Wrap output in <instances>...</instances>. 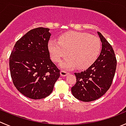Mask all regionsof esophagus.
<instances>
[{
	"label": "esophagus",
	"mask_w": 126,
	"mask_h": 126,
	"mask_svg": "<svg viewBox=\"0 0 126 126\" xmlns=\"http://www.w3.org/2000/svg\"><path fill=\"white\" fill-rule=\"evenodd\" d=\"M68 74H69V73H68V72L62 70V71H60V74H61V76H66L68 75Z\"/></svg>",
	"instance_id": "1"
}]
</instances>
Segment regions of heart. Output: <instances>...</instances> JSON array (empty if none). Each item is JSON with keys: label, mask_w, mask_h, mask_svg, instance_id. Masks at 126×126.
<instances>
[{"label": "heart", "mask_w": 126, "mask_h": 126, "mask_svg": "<svg viewBox=\"0 0 126 126\" xmlns=\"http://www.w3.org/2000/svg\"><path fill=\"white\" fill-rule=\"evenodd\" d=\"M48 51L52 60L60 62L66 57H69L60 64L65 69H85L90 66L97 59L101 48L99 39L86 32H69L61 36L58 41L50 40Z\"/></svg>", "instance_id": "b5f03b06"}]
</instances>
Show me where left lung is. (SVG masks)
<instances>
[{"label": "left lung", "instance_id": "obj_1", "mask_svg": "<svg viewBox=\"0 0 126 126\" xmlns=\"http://www.w3.org/2000/svg\"><path fill=\"white\" fill-rule=\"evenodd\" d=\"M97 34L102 46L99 57L86 70L74 73L76 83L71 92L82 102H92L103 96L110 87L115 74L117 62L114 50L103 35Z\"/></svg>", "mask_w": 126, "mask_h": 126}]
</instances>
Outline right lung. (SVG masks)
Instances as JSON below:
<instances>
[{"instance_id": "add662e5", "label": "right lung", "mask_w": 126, "mask_h": 126, "mask_svg": "<svg viewBox=\"0 0 126 126\" xmlns=\"http://www.w3.org/2000/svg\"><path fill=\"white\" fill-rule=\"evenodd\" d=\"M50 29H31L16 42L9 59L14 85L23 95L41 99L52 92L60 70L50 58Z\"/></svg>"}]
</instances>
